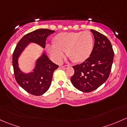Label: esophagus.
Here are the masks:
<instances>
[{
	"label": "esophagus",
	"mask_w": 127,
	"mask_h": 127,
	"mask_svg": "<svg viewBox=\"0 0 127 127\" xmlns=\"http://www.w3.org/2000/svg\"><path fill=\"white\" fill-rule=\"evenodd\" d=\"M69 67V66H68V65H66V66H61V67L64 68V69H67V68H68Z\"/></svg>",
	"instance_id": "obj_1"
}]
</instances>
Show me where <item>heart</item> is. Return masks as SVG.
I'll return each mask as SVG.
<instances>
[{
	"instance_id": "heart-1",
	"label": "heart",
	"mask_w": 127,
	"mask_h": 127,
	"mask_svg": "<svg viewBox=\"0 0 127 127\" xmlns=\"http://www.w3.org/2000/svg\"><path fill=\"white\" fill-rule=\"evenodd\" d=\"M53 46H46L47 52L55 61L60 63L66 53L74 63H83L91 55L94 40L90 32H70L56 35L52 40Z\"/></svg>"
}]
</instances>
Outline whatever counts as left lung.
<instances>
[{"label": "left lung", "mask_w": 127, "mask_h": 127, "mask_svg": "<svg viewBox=\"0 0 127 127\" xmlns=\"http://www.w3.org/2000/svg\"><path fill=\"white\" fill-rule=\"evenodd\" d=\"M95 44L90 57L83 63L73 66L72 84L83 92H92L104 84L109 76L114 58L110 40L104 35L91 30Z\"/></svg>", "instance_id": "obj_1"}]
</instances>
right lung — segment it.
Wrapping results in <instances>:
<instances>
[{
    "label": "right lung",
    "mask_w": 127,
    "mask_h": 127,
    "mask_svg": "<svg viewBox=\"0 0 127 127\" xmlns=\"http://www.w3.org/2000/svg\"><path fill=\"white\" fill-rule=\"evenodd\" d=\"M55 31L48 29H38L23 36L18 44L12 55V66L15 78L20 87L25 91L35 96L42 95L48 91L52 82L54 70L58 65L50 60L44 52L35 61L32 72L24 73L19 67V57L30 43H34L44 48L46 40Z\"/></svg>",
    "instance_id": "obj_1"
}]
</instances>
